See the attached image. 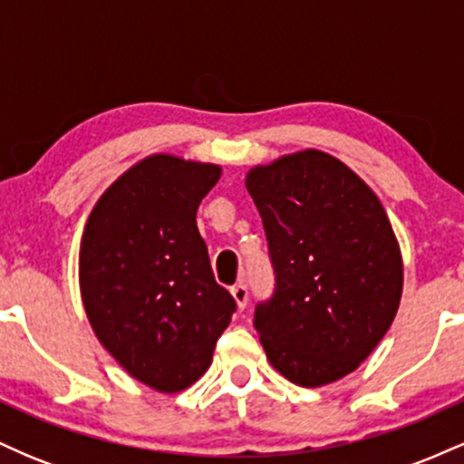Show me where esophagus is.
Here are the masks:
<instances>
[{
    "label": "esophagus",
    "mask_w": 464,
    "mask_h": 464,
    "mask_svg": "<svg viewBox=\"0 0 464 464\" xmlns=\"http://www.w3.org/2000/svg\"><path fill=\"white\" fill-rule=\"evenodd\" d=\"M231 295H233V299H236V303H237V310H244V307H246V303H248V287L244 285V284L233 285L231 287Z\"/></svg>",
    "instance_id": "obj_1"
}]
</instances>
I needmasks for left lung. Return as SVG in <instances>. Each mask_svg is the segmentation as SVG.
<instances>
[{
  "mask_svg": "<svg viewBox=\"0 0 464 464\" xmlns=\"http://www.w3.org/2000/svg\"><path fill=\"white\" fill-rule=\"evenodd\" d=\"M246 189L276 279L253 321L266 358L299 386L338 382L380 344L401 301L384 207L349 165L314 148L250 168Z\"/></svg>",
  "mask_w": 464,
  "mask_h": 464,
  "instance_id": "8db88e82",
  "label": "left lung"
}]
</instances>
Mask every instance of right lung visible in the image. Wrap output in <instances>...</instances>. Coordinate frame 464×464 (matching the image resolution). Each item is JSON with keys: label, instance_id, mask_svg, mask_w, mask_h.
<instances>
[{"label": "right lung", "instance_id": "obj_1", "mask_svg": "<svg viewBox=\"0 0 464 464\" xmlns=\"http://www.w3.org/2000/svg\"><path fill=\"white\" fill-rule=\"evenodd\" d=\"M220 174L216 163L150 154L100 196L80 239V295L93 334L159 392L185 391L209 369L236 312L196 225Z\"/></svg>", "mask_w": 464, "mask_h": 464}]
</instances>
